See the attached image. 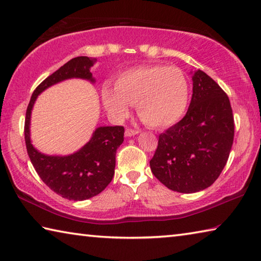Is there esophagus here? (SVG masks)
<instances>
[{
  "label": "esophagus",
  "instance_id": "esophagus-1",
  "mask_svg": "<svg viewBox=\"0 0 261 261\" xmlns=\"http://www.w3.org/2000/svg\"><path fill=\"white\" fill-rule=\"evenodd\" d=\"M138 134H139V131H137V130H132V129L125 130V137H134Z\"/></svg>",
  "mask_w": 261,
  "mask_h": 261
}]
</instances>
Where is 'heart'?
I'll return each instance as SVG.
<instances>
[{
	"label": "heart",
	"mask_w": 261,
	"mask_h": 261,
	"mask_svg": "<svg viewBox=\"0 0 261 261\" xmlns=\"http://www.w3.org/2000/svg\"><path fill=\"white\" fill-rule=\"evenodd\" d=\"M115 88L101 91L107 112L117 118L137 105L140 120L149 127L165 129L183 117L189 105V83L182 70L166 65L127 69L115 79Z\"/></svg>",
	"instance_id": "b5f03b06"
}]
</instances>
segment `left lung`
<instances>
[{
  "instance_id": "obj_1",
  "label": "left lung",
  "mask_w": 261,
  "mask_h": 261,
  "mask_svg": "<svg viewBox=\"0 0 261 261\" xmlns=\"http://www.w3.org/2000/svg\"><path fill=\"white\" fill-rule=\"evenodd\" d=\"M192 74V98L185 116L159 136L149 161L168 189L194 193L207 189L228 161L233 141L232 109L222 88L201 70Z\"/></svg>"
}]
</instances>
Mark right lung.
<instances>
[{
    "label": "right lung",
    "mask_w": 261,
    "mask_h": 261,
    "mask_svg": "<svg viewBox=\"0 0 261 261\" xmlns=\"http://www.w3.org/2000/svg\"><path fill=\"white\" fill-rule=\"evenodd\" d=\"M96 59L78 56L67 62L39 85L31 96L25 117V143L35 171L48 188L69 200L82 201L102 192L112 182L115 156L124 140L123 126H99L91 139L69 155H47L39 152L31 141V114L35 100L43 91L67 79L79 78L95 83L90 71Z\"/></svg>",
    "instance_id": "right-lung-1"
}]
</instances>
